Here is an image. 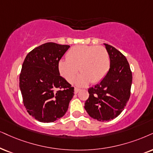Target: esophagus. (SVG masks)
I'll return each mask as SVG.
<instances>
[{"instance_id":"obj_1","label":"esophagus","mask_w":153,"mask_h":153,"mask_svg":"<svg viewBox=\"0 0 153 153\" xmlns=\"http://www.w3.org/2000/svg\"><path fill=\"white\" fill-rule=\"evenodd\" d=\"M80 89H78V88H75V90H74V93L75 94H77V93H78V92H79V91H80Z\"/></svg>"}]
</instances>
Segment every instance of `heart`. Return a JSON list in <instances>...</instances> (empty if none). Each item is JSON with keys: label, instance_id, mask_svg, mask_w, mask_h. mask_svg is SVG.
I'll return each instance as SVG.
<instances>
[{"label": "heart", "instance_id": "b5f03b06", "mask_svg": "<svg viewBox=\"0 0 153 153\" xmlns=\"http://www.w3.org/2000/svg\"><path fill=\"white\" fill-rule=\"evenodd\" d=\"M66 58L67 59H61L58 63L60 74L68 82H73L80 68L82 73L75 81L79 86L102 81L111 65L109 53L102 46H73L68 51Z\"/></svg>", "mask_w": 153, "mask_h": 153}]
</instances>
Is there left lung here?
Segmentation results:
<instances>
[{
    "label": "left lung",
    "mask_w": 153,
    "mask_h": 153,
    "mask_svg": "<svg viewBox=\"0 0 153 153\" xmlns=\"http://www.w3.org/2000/svg\"><path fill=\"white\" fill-rule=\"evenodd\" d=\"M104 44L110 57V69L99 84L89 89L84 107L94 119L109 121L122 112L128 101L132 73L126 58L114 46Z\"/></svg>",
    "instance_id": "obj_1"
}]
</instances>
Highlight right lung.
Wrapping results in <instances>:
<instances>
[{
	"label": "right lung",
	"instance_id": "1",
	"mask_svg": "<svg viewBox=\"0 0 153 153\" xmlns=\"http://www.w3.org/2000/svg\"><path fill=\"white\" fill-rule=\"evenodd\" d=\"M69 48L48 42L31 51L23 62L20 75L23 103L30 115L40 122H53L63 117L74 95V88L58 68Z\"/></svg>",
	"mask_w": 153,
	"mask_h": 153
}]
</instances>
